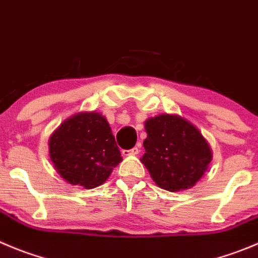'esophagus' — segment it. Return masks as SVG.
<instances>
[{
    "instance_id": "obj_1",
    "label": "esophagus",
    "mask_w": 258,
    "mask_h": 258,
    "mask_svg": "<svg viewBox=\"0 0 258 258\" xmlns=\"http://www.w3.org/2000/svg\"><path fill=\"white\" fill-rule=\"evenodd\" d=\"M139 153V148L138 147H134L132 149H126V151H122V154L124 156H137Z\"/></svg>"
}]
</instances>
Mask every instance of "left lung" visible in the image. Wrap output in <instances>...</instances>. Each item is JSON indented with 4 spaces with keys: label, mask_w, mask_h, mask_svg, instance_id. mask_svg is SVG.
Masks as SVG:
<instances>
[{
    "label": "left lung",
    "mask_w": 258,
    "mask_h": 258,
    "mask_svg": "<svg viewBox=\"0 0 258 258\" xmlns=\"http://www.w3.org/2000/svg\"><path fill=\"white\" fill-rule=\"evenodd\" d=\"M142 163L163 190L180 191L195 185L212 161V151L200 132L177 115L162 114L146 121Z\"/></svg>",
    "instance_id": "1"
}]
</instances>
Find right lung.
<instances>
[{"label": "right lung", "mask_w": 258, "mask_h": 258, "mask_svg": "<svg viewBox=\"0 0 258 258\" xmlns=\"http://www.w3.org/2000/svg\"><path fill=\"white\" fill-rule=\"evenodd\" d=\"M57 172L71 185L94 188L121 162L107 120L99 112H81L66 120L49 141Z\"/></svg>", "instance_id": "1"}]
</instances>
